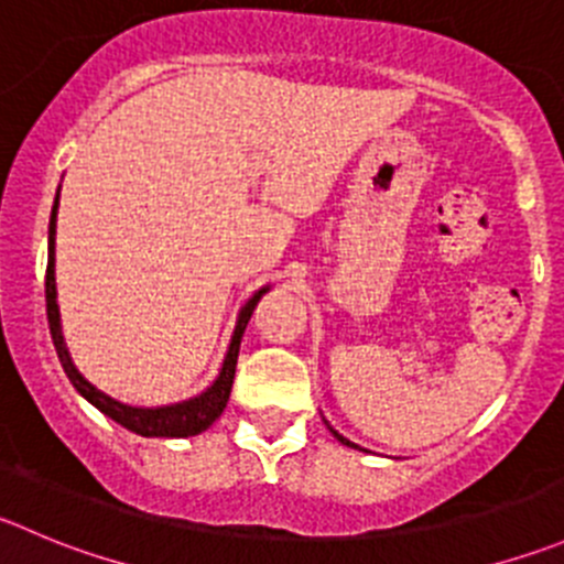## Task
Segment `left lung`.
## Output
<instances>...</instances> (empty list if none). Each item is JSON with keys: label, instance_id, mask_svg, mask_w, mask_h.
Segmentation results:
<instances>
[{"label": "left lung", "instance_id": "1", "mask_svg": "<svg viewBox=\"0 0 564 564\" xmlns=\"http://www.w3.org/2000/svg\"><path fill=\"white\" fill-rule=\"evenodd\" d=\"M327 430H330V433H333V435H336V438H338V441H341V444H344V446H352V449H358V446H355V444H352V441H347V438H344V435H338V433H336V430H333V427H330V424H327Z\"/></svg>", "mask_w": 564, "mask_h": 564}]
</instances>
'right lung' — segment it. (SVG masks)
<instances>
[{
  "instance_id": "right-lung-1",
  "label": "right lung",
  "mask_w": 564,
  "mask_h": 564,
  "mask_svg": "<svg viewBox=\"0 0 564 564\" xmlns=\"http://www.w3.org/2000/svg\"><path fill=\"white\" fill-rule=\"evenodd\" d=\"M57 206H59V189L57 198H54L52 217H48V264H46V316H48V330H52L54 349H57V358L63 364L65 375L74 382L76 391L87 399L90 404H96L104 415H109L112 421H118L120 427L131 430V433L143 435V438H189V435H200L204 430H209L220 413L226 410L228 397H231L234 386V371H237V358H239V344H242V333L248 327L253 308L259 305V300L270 292V286L259 289L248 303L242 305L237 316V327H234L231 344H228L226 360H223V369L217 375V380L206 388L204 393L193 399H184L176 404H162V408H134V404H123L118 399L107 397L104 391H98L93 382H87L79 375V369L70 360L68 347H65L63 338V325H59V308H57V283H54V234H57Z\"/></svg>"
}]
</instances>
